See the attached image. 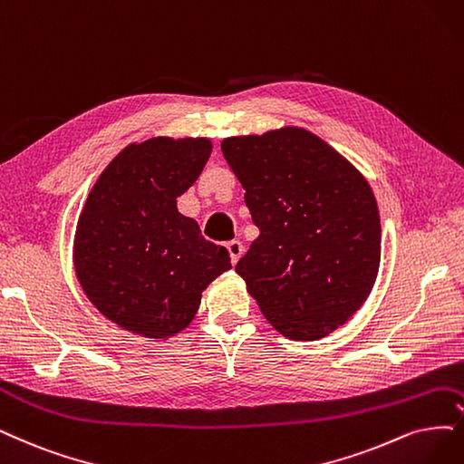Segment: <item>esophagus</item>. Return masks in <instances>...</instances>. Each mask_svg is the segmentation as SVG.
<instances>
[{"mask_svg":"<svg viewBox=\"0 0 464 464\" xmlns=\"http://www.w3.org/2000/svg\"><path fill=\"white\" fill-rule=\"evenodd\" d=\"M227 250H229V254H231V262L237 264L238 258H241L243 252H245V246H243L241 241H237V238H233V241L227 243Z\"/></svg>","mask_w":464,"mask_h":464,"instance_id":"obj_1","label":"esophagus"}]
</instances>
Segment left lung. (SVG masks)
I'll list each match as a JSON object with an SVG mask.
<instances>
[{"label": "left lung", "mask_w": 464, "mask_h": 464, "mask_svg": "<svg viewBox=\"0 0 464 464\" xmlns=\"http://www.w3.org/2000/svg\"><path fill=\"white\" fill-rule=\"evenodd\" d=\"M221 150L260 229L235 271L281 334L327 336L379 273L381 216L367 179L300 128L229 137Z\"/></svg>", "instance_id": "1"}]
</instances>
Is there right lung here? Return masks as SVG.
I'll list each match as a JSON object with an SVG mask.
<instances>
[{
    "mask_svg": "<svg viewBox=\"0 0 464 464\" xmlns=\"http://www.w3.org/2000/svg\"><path fill=\"white\" fill-rule=\"evenodd\" d=\"M208 140L154 137L126 147L85 200L74 241L78 281L97 310L147 338L179 333L200 293L231 267L229 250L178 212L208 160Z\"/></svg>",
    "mask_w": 464,
    "mask_h": 464,
    "instance_id": "right-lung-1",
    "label": "right lung"
}]
</instances>
